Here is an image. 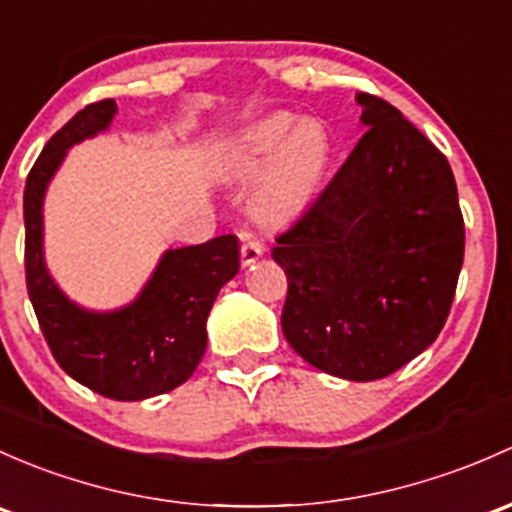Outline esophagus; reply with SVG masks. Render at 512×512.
Segmentation results:
<instances>
[{
  "label": "esophagus",
  "instance_id": "obj_1",
  "mask_svg": "<svg viewBox=\"0 0 512 512\" xmlns=\"http://www.w3.org/2000/svg\"><path fill=\"white\" fill-rule=\"evenodd\" d=\"M262 252H265V245H262V240L252 238V235H245L242 238V247H240V257H242V265H252V262H257L262 257Z\"/></svg>",
  "mask_w": 512,
  "mask_h": 512
}]
</instances>
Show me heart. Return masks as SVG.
I'll return each instance as SVG.
<instances>
[{
  "instance_id": "b5f03b06",
  "label": "heart",
  "mask_w": 512,
  "mask_h": 512,
  "mask_svg": "<svg viewBox=\"0 0 512 512\" xmlns=\"http://www.w3.org/2000/svg\"><path fill=\"white\" fill-rule=\"evenodd\" d=\"M331 159V139L319 122L294 127L287 115L247 127L230 149L228 169L250 176L270 163L255 191V211L265 220L292 218L319 188Z\"/></svg>"
}]
</instances>
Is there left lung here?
<instances>
[{"instance_id": "1", "label": "left lung", "mask_w": 512, "mask_h": 512, "mask_svg": "<svg viewBox=\"0 0 512 512\" xmlns=\"http://www.w3.org/2000/svg\"><path fill=\"white\" fill-rule=\"evenodd\" d=\"M355 100L368 129L272 257L289 284V346L368 383L437 341L464 265V215L444 154L390 102Z\"/></svg>"}]
</instances>
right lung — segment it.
Wrapping results in <instances>:
<instances>
[{
  "instance_id": "1",
  "label": "right lung",
  "mask_w": 512,
  "mask_h": 512,
  "mask_svg": "<svg viewBox=\"0 0 512 512\" xmlns=\"http://www.w3.org/2000/svg\"><path fill=\"white\" fill-rule=\"evenodd\" d=\"M115 100L83 107L43 147L24 188L26 289L56 363L102 397L139 402L186 383L208 346L206 321L220 287L240 270L235 235L166 250L125 309H80L43 262V193L73 144L110 127Z\"/></svg>"
}]
</instances>
